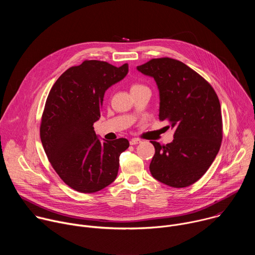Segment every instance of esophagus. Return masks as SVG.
I'll return each instance as SVG.
<instances>
[{
  "label": "esophagus",
  "mask_w": 255,
  "mask_h": 255,
  "mask_svg": "<svg viewBox=\"0 0 255 255\" xmlns=\"http://www.w3.org/2000/svg\"><path fill=\"white\" fill-rule=\"evenodd\" d=\"M139 143H141V140L138 139V138H132L130 140V144L131 145H136V144H139Z\"/></svg>",
  "instance_id": "1"
}]
</instances>
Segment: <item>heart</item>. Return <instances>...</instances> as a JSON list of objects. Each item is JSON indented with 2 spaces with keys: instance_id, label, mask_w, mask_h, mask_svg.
<instances>
[{
  "instance_id": "b5f03b06",
  "label": "heart",
  "mask_w": 255,
  "mask_h": 255,
  "mask_svg": "<svg viewBox=\"0 0 255 255\" xmlns=\"http://www.w3.org/2000/svg\"><path fill=\"white\" fill-rule=\"evenodd\" d=\"M143 89H148V88H147L146 86H145V85H143V84H141V83H138V82L133 83V84L131 85V87H130L131 93H132V92H136V91H140V90H143Z\"/></svg>"
}]
</instances>
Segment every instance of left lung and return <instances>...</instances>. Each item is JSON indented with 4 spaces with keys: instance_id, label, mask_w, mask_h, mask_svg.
I'll return each mask as SVG.
<instances>
[{
    "instance_id": "left-lung-1",
    "label": "left lung",
    "mask_w": 255,
    "mask_h": 255,
    "mask_svg": "<svg viewBox=\"0 0 255 255\" xmlns=\"http://www.w3.org/2000/svg\"><path fill=\"white\" fill-rule=\"evenodd\" d=\"M137 69L156 82L159 120L174 129L171 143L151 141L155 153L150 172L169 187H189L206 173L219 152L223 137L219 99L203 77L179 60L153 58Z\"/></svg>"
}]
</instances>
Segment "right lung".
<instances>
[{"label": "right lung", "mask_w": 255, "mask_h": 255, "mask_svg": "<svg viewBox=\"0 0 255 255\" xmlns=\"http://www.w3.org/2000/svg\"><path fill=\"white\" fill-rule=\"evenodd\" d=\"M128 64L85 60L71 66L51 88L41 118L44 151L59 177L71 189L92 194L115 180L120 154L129 141L101 142L94 123L101 117L105 92L123 80Z\"/></svg>", "instance_id": "obj_1"}]
</instances>
